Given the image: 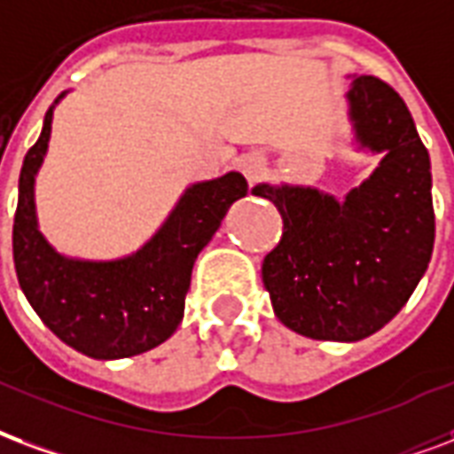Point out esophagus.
Masks as SVG:
<instances>
[{"mask_svg":"<svg viewBox=\"0 0 454 454\" xmlns=\"http://www.w3.org/2000/svg\"><path fill=\"white\" fill-rule=\"evenodd\" d=\"M263 167H266V164H263V159H261L259 154H247V157L239 159L241 174L247 176V181H249L251 186L263 176Z\"/></svg>","mask_w":454,"mask_h":454,"instance_id":"1","label":"esophagus"}]
</instances>
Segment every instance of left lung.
<instances>
[{
	"label": "left lung",
	"mask_w": 454,
	"mask_h": 454,
	"mask_svg": "<svg viewBox=\"0 0 454 454\" xmlns=\"http://www.w3.org/2000/svg\"><path fill=\"white\" fill-rule=\"evenodd\" d=\"M346 98L356 142L385 154L367 181L346 200L309 186L251 188L283 217L261 268L273 312L317 340L380 332L416 290L435 241L431 157L403 98L370 74Z\"/></svg>",
	"instance_id": "1"
}]
</instances>
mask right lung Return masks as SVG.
<instances>
[{"label": "right lung", "instance_id": "obj_1", "mask_svg": "<svg viewBox=\"0 0 454 454\" xmlns=\"http://www.w3.org/2000/svg\"><path fill=\"white\" fill-rule=\"evenodd\" d=\"M52 108L45 114L41 137L23 159L19 176L14 215L19 286L43 324L67 346L96 360L130 358L176 332L195 259L213 239L230 205L244 198L249 186L237 171L193 184L167 223L132 256L67 259L38 230L33 198L35 174L51 140Z\"/></svg>", "mask_w": 454, "mask_h": 454}]
</instances>
